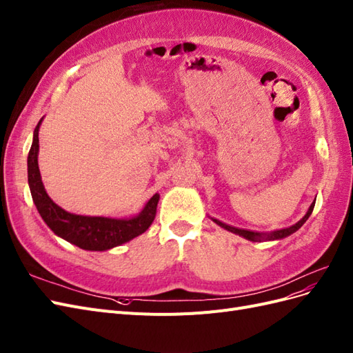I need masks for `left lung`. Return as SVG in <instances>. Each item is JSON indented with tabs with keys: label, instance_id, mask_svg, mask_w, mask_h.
<instances>
[{
	"label": "left lung",
	"instance_id": "left-lung-1",
	"mask_svg": "<svg viewBox=\"0 0 353 353\" xmlns=\"http://www.w3.org/2000/svg\"><path fill=\"white\" fill-rule=\"evenodd\" d=\"M314 205H315V202L311 203V207H310L308 212H306L305 217L301 219L296 224H293V225H290V227H286V229H280V230H277V232H272V233H270V234H263V233H256V232L245 230V229H237V227H232V225H229V224H224V223L219 221L217 219H212V221L217 223L220 227H223V229H225V230H229V232H232V233H236V234H239V236H243L245 239H248V241H252V242L276 241V239H283V237H286V236L294 233L298 229H301L302 224H303L306 220H308L310 215L312 214Z\"/></svg>",
	"mask_w": 353,
	"mask_h": 353
}]
</instances>
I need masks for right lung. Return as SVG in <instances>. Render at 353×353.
Here are the masks:
<instances>
[{
	"instance_id": "1",
	"label": "right lung",
	"mask_w": 353,
	"mask_h": 353,
	"mask_svg": "<svg viewBox=\"0 0 353 353\" xmlns=\"http://www.w3.org/2000/svg\"><path fill=\"white\" fill-rule=\"evenodd\" d=\"M39 126L33 132V142L28 157V180L38 212L50 229L86 251H107L121 243L132 241L133 237L148 230L155 219L157 205L160 195H155L148 201L142 212L132 219H107V217H88V215H76L64 211L45 192L38 167L39 151Z\"/></svg>"
}]
</instances>
